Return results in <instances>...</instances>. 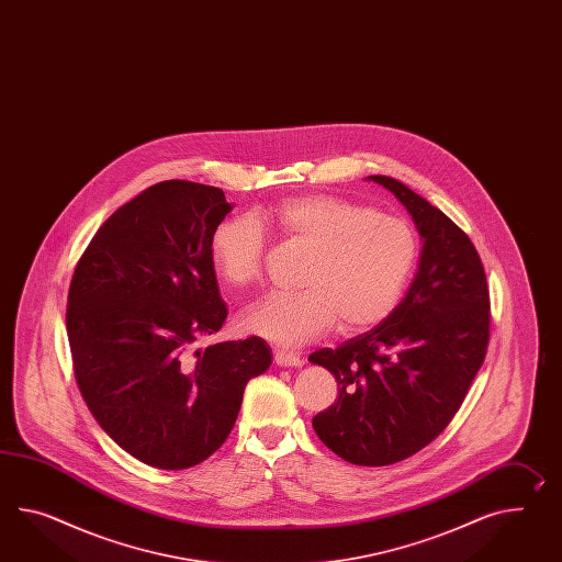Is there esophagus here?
<instances>
[{"label":"esophagus","instance_id":"esophagus-1","mask_svg":"<svg viewBox=\"0 0 562 562\" xmlns=\"http://www.w3.org/2000/svg\"><path fill=\"white\" fill-rule=\"evenodd\" d=\"M276 366H280V368H301L302 357L292 356V353H286V351H276L274 353Z\"/></svg>","mask_w":562,"mask_h":562}]
</instances>
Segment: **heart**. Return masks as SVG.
<instances>
[{
  "label": "heart",
  "instance_id": "obj_1",
  "mask_svg": "<svg viewBox=\"0 0 562 562\" xmlns=\"http://www.w3.org/2000/svg\"><path fill=\"white\" fill-rule=\"evenodd\" d=\"M261 227L302 247L301 286L247 306L241 327L278 347L315 341L339 323L361 333L394 313L411 280L418 241L406 221L330 194H304L254 215L221 223L211 239L217 274L233 286L260 280L266 261Z\"/></svg>",
  "mask_w": 562,
  "mask_h": 562
}]
</instances>
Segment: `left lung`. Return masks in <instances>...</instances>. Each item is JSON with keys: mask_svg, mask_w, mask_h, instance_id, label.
I'll return each mask as SVG.
<instances>
[{"mask_svg": "<svg viewBox=\"0 0 562 562\" xmlns=\"http://www.w3.org/2000/svg\"><path fill=\"white\" fill-rule=\"evenodd\" d=\"M423 237L418 272L378 327L308 357L335 375L339 397L318 412V438L353 465L404 461L449 426L483 366L490 342V286L463 229L390 177Z\"/></svg>", "mask_w": 562, "mask_h": 562, "instance_id": "obj_1", "label": "left lung"}]
</instances>
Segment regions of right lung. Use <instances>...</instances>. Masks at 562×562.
I'll list each match as a JSON object with an SVG mask.
<instances>
[{
	"label": "right lung",
	"instance_id": "1",
	"mask_svg": "<svg viewBox=\"0 0 562 562\" xmlns=\"http://www.w3.org/2000/svg\"><path fill=\"white\" fill-rule=\"evenodd\" d=\"M229 211L217 187L158 182L99 227L70 280L82 400L125 452L156 469H189L217 451L246 383L272 363L260 337L194 347L227 318L211 239Z\"/></svg>",
	"mask_w": 562,
	"mask_h": 562
}]
</instances>
